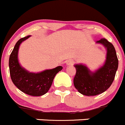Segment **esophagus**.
Here are the masks:
<instances>
[{"label":"esophagus","mask_w":125,"mask_h":125,"mask_svg":"<svg viewBox=\"0 0 125 125\" xmlns=\"http://www.w3.org/2000/svg\"><path fill=\"white\" fill-rule=\"evenodd\" d=\"M73 63H74V62L72 60H68L66 61V66H72L73 65Z\"/></svg>","instance_id":"esophagus-1"}]
</instances>
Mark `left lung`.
Here are the masks:
<instances>
[{"instance_id": "obj_1", "label": "left lung", "mask_w": 125, "mask_h": 125, "mask_svg": "<svg viewBox=\"0 0 125 125\" xmlns=\"http://www.w3.org/2000/svg\"><path fill=\"white\" fill-rule=\"evenodd\" d=\"M107 51L104 63L97 70L92 72L86 65L75 64L76 73L73 80L76 89L81 94L94 96L105 91L110 87L115 78L118 66V60L115 47L105 38L97 41Z\"/></svg>"}]
</instances>
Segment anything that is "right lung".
<instances>
[{
    "label": "right lung",
    "instance_id": "1",
    "mask_svg": "<svg viewBox=\"0 0 125 125\" xmlns=\"http://www.w3.org/2000/svg\"><path fill=\"white\" fill-rule=\"evenodd\" d=\"M30 36L20 39L14 47L9 58L10 77L14 84L21 91L32 96H41L48 92L54 77L63 67L59 66L38 73L30 72L23 68L18 60V50L20 44Z\"/></svg>",
    "mask_w": 125,
    "mask_h": 125
}]
</instances>
